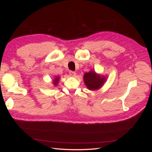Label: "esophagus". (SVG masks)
Wrapping results in <instances>:
<instances>
[{
  "mask_svg": "<svg viewBox=\"0 0 152 152\" xmlns=\"http://www.w3.org/2000/svg\"><path fill=\"white\" fill-rule=\"evenodd\" d=\"M69 74H70V75L71 77H75V74H76V73H75V72L70 70V72H69Z\"/></svg>",
  "mask_w": 152,
  "mask_h": 152,
  "instance_id": "34e87169",
  "label": "esophagus"
}]
</instances>
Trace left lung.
I'll list each match as a JSON object with an SVG mask.
<instances>
[{"label":"left lung","mask_w":152,"mask_h":152,"mask_svg":"<svg viewBox=\"0 0 152 152\" xmlns=\"http://www.w3.org/2000/svg\"><path fill=\"white\" fill-rule=\"evenodd\" d=\"M84 80L87 88L90 90H96L103 86L105 78L101 77L99 75H97L95 72L91 71L85 73Z\"/></svg>","instance_id":"left-lung-1"}]
</instances>
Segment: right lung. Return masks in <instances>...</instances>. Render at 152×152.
Listing matches in <instances>:
<instances>
[{"label":"right lung","instance_id":"obj_1","mask_svg":"<svg viewBox=\"0 0 152 152\" xmlns=\"http://www.w3.org/2000/svg\"><path fill=\"white\" fill-rule=\"evenodd\" d=\"M58 82H59V77H57L56 78H55V79L54 80V86H56L57 84L58 83Z\"/></svg>","mask_w":152,"mask_h":152}]
</instances>
